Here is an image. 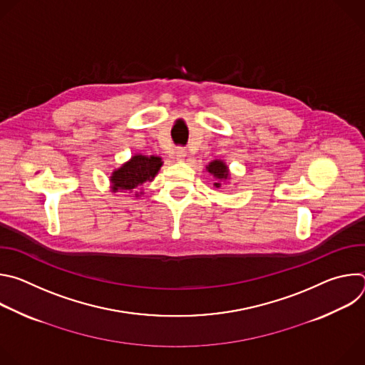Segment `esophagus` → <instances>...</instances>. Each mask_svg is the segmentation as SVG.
Masks as SVG:
<instances>
[{"label":"esophagus","instance_id":"34e87169","mask_svg":"<svg viewBox=\"0 0 365 365\" xmlns=\"http://www.w3.org/2000/svg\"><path fill=\"white\" fill-rule=\"evenodd\" d=\"M185 158H186V150L183 147H178L176 148V159L182 162Z\"/></svg>","mask_w":365,"mask_h":365}]
</instances>
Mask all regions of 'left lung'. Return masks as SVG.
<instances>
[{
	"mask_svg": "<svg viewBox=\"0 0 365 365\" xmlns=\"http://www.w3.org/2000/svg\"><path fill=\"white\" fill-rule=\"evenodd\" d=\"M206 169L211 175H214L215 179H218V183H215L217 187H221V183H220L221 180L228 179V169L224 165V162H221V160H214L212 163H210V166H207Z\"/></svg>",
	"mask_w": 365,
	"mask_h": 365,
	"instance_id": "8db88e82",
	"label": "left lung"
}]
</instances>
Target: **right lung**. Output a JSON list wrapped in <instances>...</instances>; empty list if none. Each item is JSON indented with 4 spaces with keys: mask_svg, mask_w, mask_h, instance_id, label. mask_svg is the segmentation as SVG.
I'll list each match as a JSON object with an SVG mask.
<instances>
[{
    "mask_svg": "<svg viewBox=\"0 0 365 365\" xmlns=\"http://www.w3.org/2000/svg\"><path fill=\"white\" fill-rule=\"evenodd\" d=\"M162 166V159L154 155H134L123 168L115 170L111 176L113 192L131 190L147 180H151Z\"/></svg>",
    "mask_w": 365,
    "mask_h": 365,
    "instance_id": "right-lung-1",
    "label": "right lung"
}]
</instances>
